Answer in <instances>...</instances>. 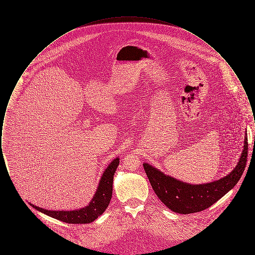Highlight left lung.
<instances>
[{
	"label": "left lung",
	"mask_w": 255,
	"mask_h": 255,
	"mask_svg": "<svg viewBox=\"0 0 255 255\" xmlns=\"http://www.w3.org/2000/svg\"><path fill=\"white\" fill-rule=\"evenodd\" d=\"M248 147L246 135L244 150L236 167L228 176L205 184L178 181L148 163H143V167L155 193L165 206L177 213H195L212 206L236 185L247 164Z\"/></svg>",
	"instance_id": "obj_1"
}]
</instances>
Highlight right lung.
I'll use <instances>...</instances> for the list:
<instances>
[{"instance_id": "1", "label": "right lung", "mask_w": 255, "mask_h": 255, "mask_svg": "<svg viewBox=\"0 0 255 255\" xmlns=\"http://www.w3.org/2000/svg\"><path fill=\"white\" fill-rule=\"evenodd\" d=\"M119 163H120L119 158H115L110 163L109 166L104 171L101 177L97 192L94 196L92 202L89 204V206H86L84 208H81L78 210H73V211H51L44 208H40L31 204L30 206H33L35 209L44 214H47L52 218L60 220L65 223H69V224L92 223L98 216H100L109 206L112 193H113L114 175L119 166Z\"/></svg>"}]
</instances>
